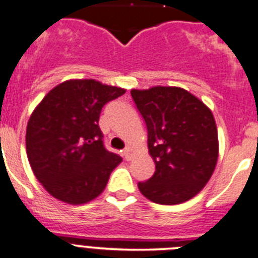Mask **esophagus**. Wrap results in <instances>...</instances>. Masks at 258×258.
<instances>
[{"mask_svg":"<svg viewBox=\"0 0 258 258\" xmlns=\"http://www.w3.org/2000/svg\"><path fill=\"white\" fill-rule=\"evenodd\" d=\"M134 153H135L134 149H132V148H130V146H127L126 149H124V152H123V155H124V158H126L127 161H131Z\"/></svg>","mask_w":258,"mask_h":258,"instance_id":"obj_1","label":"esophagus"}]
</instances>
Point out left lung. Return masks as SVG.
<instances>
[{"label":"left lung","mask_w":258,"mask_h":258,"mask_svg":"<svg viewBox=\"0 0 258 258\" xmlns=\"http://www.w3.org/2000/svg\"><path fill=\"white\" fill-rule=\"evenodd\" d=\"M148 127V149L155 172L139 182L145 198L180 204L210 181L219 158V135L211 109L196 95L175 86L131 90Z\"/></svg>","instance_id":"8db88e82"}]
</instances>
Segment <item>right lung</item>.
Segmentation results:
<instances>
[{
	"label": "right lung",
	"mask_w": 258,
	"mask_h": 258,
	"mask_svg": "<svg viewBox=\"0 0 258 258\" xmlns=\"http://www.w3.org/2000/svg\"><path fill=\"white\" fill-rule=\"evenodd\" d=\"M124 92L96 80H68L34 108L27 124V155L50 196L78 206L104 191L122 158L104 148L99 118L103 106Z\"/></svg>",
	"instance_id": "1"
}]
</instances>
